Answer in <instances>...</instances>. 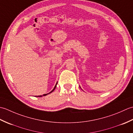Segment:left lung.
I'll return each instance as SVG.
<instances>
[{
	"mask_svg": "<svg viewBox=\"0 0 133 133\" xmlns=\"http://www.w3.org/2000/svg\"><path fill=\"white\" fill-rule=\"evenodd\" d=\"M80 88H81V87H80Z\"/></svg>",
	"mask_w": 133,
	"mask_h": 133,
	"instance_id": "1",
	"label": "left lung"
}]
</instances>
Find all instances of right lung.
I'll list each match as a JSON object with an SVG mask.
<instances>
[{
	"instance_id": "right-lung-1",
	"label": "right lung",
	"mask_w": 133,
	"mask_h": 133,
	"mask_svg": "<svg viewBox=\"0 0 133 133\" xmlns=\"http://www.w3.org/2000/svg\"><path fill=\"white\" fill-rule=\"evenodd\" d=\"M57 83H58V82H56V84H55V87H54V89H53V90H52L51 91H50L49 93H47V94H43V95H38V96H35V97H42V96H46V95H47V94H50V93H51L52 92H53L54 91V90L55 89V88H56V85H57Z\"/></svg>"
}]
</instances>
